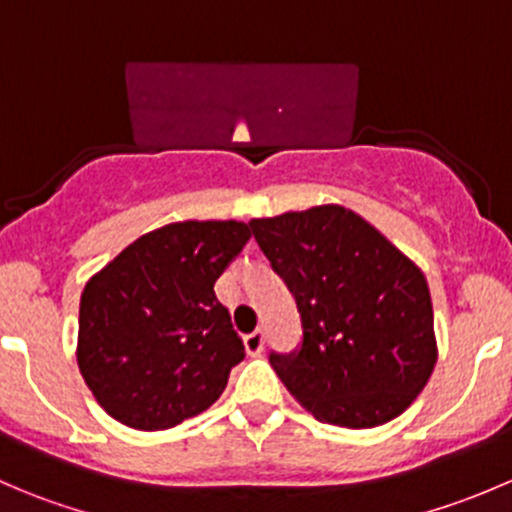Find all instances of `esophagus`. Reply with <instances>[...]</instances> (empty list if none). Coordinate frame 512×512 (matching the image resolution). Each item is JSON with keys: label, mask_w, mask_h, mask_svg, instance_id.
<instances>
[{"label": "esophagus", "mask_w": 512, "mask_h": 512, "mask_svg": "<svg viewBox=\"0 0 512 512\" xmlns=\"http://www.w3.org/2000/svg\"><path fill=\"white\" fill-rule=\"evenodd\" d=\"M242 342H245L247 354L260 356L262 349H265V334H262V329H255V332L245 334V337H242Z\"/></svg>", "instance_id": "esophagus-1"}]
</instances>
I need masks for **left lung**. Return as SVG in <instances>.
I'll return each mask as SVG.
<instances>
[{
	"mask_svg": "<svg viewBox=\"0 0 512 512\" xmlns=\"http://www.w3.org/2000/svg\"><path fill=\"white\" fill-rule=\"evenodd\" d=\"M250 227L302 317V347L270 354L289 394L332 426L374 428L404 414L438 359L423 272L342 205Z\"/></svg>",
	"mask_w": 512,
	"mask_h": 512,
	"instance_id": "8db88e82",
	"label": "left lung"
}]
</instances>
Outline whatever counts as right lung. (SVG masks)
<instances>
[{
    "instance_id": "right-lung-1",
    "label": "right lung",
    "mask_w": 512,
    "mask_h": 512,
    "mask_svg": "<svg viewBox=\"0 0 512 512\" xmlns=\"http://www.w3.org/2000/svg\"><path fill=\"white\" fill-rule=\"evenodd\" d=\"M247 240L237 220L170 223L86 282L76 361L108 416L163 431L220 399L245 347L213 287Z\"/></svg>"
}]
</instances>
